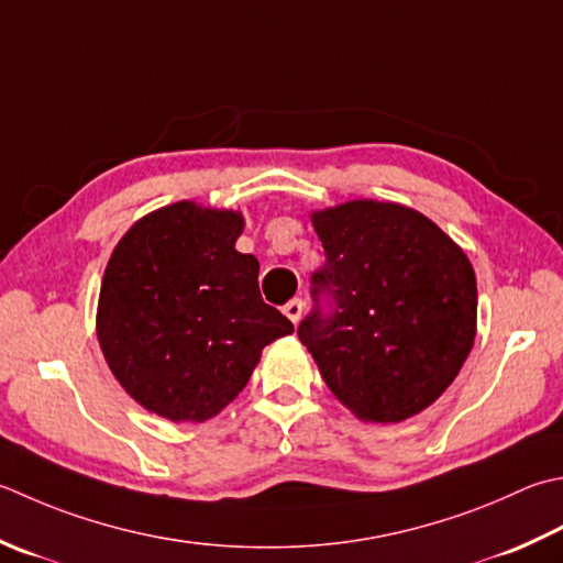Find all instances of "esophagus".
<instances>
[{
	"label": "esophagus",
	"mask_w": 563,
	"mask_h": 563,
	"mask_svg": "<svg viewBox=\"0 0 563 563\" xmlns=\"http://www.w3.org/2000/svg\"><path fill=\"white\" fill-rule=\"evenodd\" d=\"M302 307L305 305H302L300 297H292V300L283 307V312L288 314V319H290L292 324H297V322H300V317H302Z\"/></svg>",
	"instance_id": "esophagus-1"
}]
</instances>
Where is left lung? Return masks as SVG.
Segmentation results:
<instances>
[{"instance_id": "left-lung-1", "label": "left lung", "mask_w": 563, "mask_h": 563, "mask_svg": "<svg viewBox=\"0 0 563 563\" xmlns=\"http://www.w3.org/2000/svg\"><path fill=\"white\" fill-rule=\"evenodd\" d=\"M324 266L297 327L336 398L366 422H402L442 395L476 336V275L410 207L356 200L312 217Z\"/></svg>"}]
</instances>
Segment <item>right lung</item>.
<instances>
[{
  "mask_svg": "<svg viewBox=\"0 0 563 563\" xmlns=\"http://www.w3.org/2000/svg\"><path fill=\"white\" fill-rule=\"evenodd\" d=\"M244 219L175 202L119 241L99 290L97 336L131 398L205 422L246 388L263 346L292 322L263 302L258 261L234 249Z\"/></svg>",
  "mask_w": 563,
  "mask_h": 563,
  "instance_id": "1",
  "label": "right lung"
}]
</instances>
